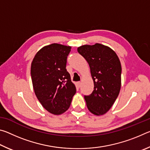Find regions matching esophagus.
Wrapping results in <instances>:
<instances>
[{"instance_id": "obj_1", "label": "esophagus", "mask_w": 150, "mask_h": 150, "mask_svg": "<svg viewBox=\"0 0 150 150\" xmlns=\"http://www.w3.org/2000/svg\"><path fill=\"white\" fill-rule=\"evenodd\" d=\"M77 85H78L79 87H81V81H79V82H77Z\"/></svg>"}]
</instances>
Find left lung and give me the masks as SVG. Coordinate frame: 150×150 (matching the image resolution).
I'll list each match as a JSON object with an SVG mask.
<instances>
[{"label": "left lung", "mask_w": 150, "mask_h": 150, "mask_svg": "<svg viewBox=\"0 0 150 150\" xmlns=\"http://www.w3.org/2000/svg\"><path fill=\"white\" fill-rule=\"evenodd\" d=\"M77 51L89 65L95 85L93 93L84 96L87 108L94 115H104L112 107L120 93V60L111 48L100 44L82 45Z\"/></svg>", "instance_id": "obj_1"}]
</instances>
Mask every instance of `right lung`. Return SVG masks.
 <instances>
[{
  "mask_svg": "<svg viewBox=\"0 0 150 150\" xmlns=\"http://www.w3.org/2000/svg\"><path fill=\"white\" fill-rule=\"evenodd\" d=\"M70 46L52 44L35 54L31 77L35 96L45 110L61 115L69 108L76 87L66 69Z\"/></svg>",
  "mask_w": 150,
  "mask_h": 150,
  "instance_id": "obj_1",
  "label": "right lung"
}]
</instances>
